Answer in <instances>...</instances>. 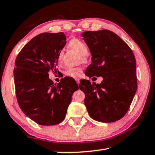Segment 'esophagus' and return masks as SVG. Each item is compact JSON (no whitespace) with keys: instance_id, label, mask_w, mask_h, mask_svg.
I'll return each instance as SVG.
<instances>
[{"instance_id":"1","label":"esophagus","mask_w":155,"mask_h":155,"mask_svg":"<svg viewBox=\"0 0 155 155\" xmlns=\"http://www.w3.org/2000/svg\"><path fill=\"white\" fill-rule=\"evenodd\" d=\"M76 81H77V83L78 85H79V83H80V79H79V78H76Z\"/></svg>"}]
</instances>
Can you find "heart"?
<instances>
[{"label": "heart", "mask_w": 155, "mask_h": 155, "mask_svg": "<svg viewBox=\"0 0 155 155\" xmlns=\"http://www.w3.org/2000/svg\"><path fill=\"white\" fill-rule=\"evenodd\" d=\"M70 46L73 49H74L77 52H79L81 55L85 56L88 52V47L83 41L79 40V39H73L70 42ZM62 52H60L59 54V61H61L62 59ZM82 70L81 68L78 67H72L68 68L65 71V75L67 77L72 78H77L80 76V74Z\"/></svg>", "instance_id": "heart-1"}]
</instances>
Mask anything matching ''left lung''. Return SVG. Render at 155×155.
I'll use <instances>...</instances> for the list:
<instances>
[{
  "mask_svg": "<svg viewBox=\"0 0 155 155\" xmlns=\"http://www.w3.org/2000/svg\"><path fill=\"white\" fill-rule=\"evenodd\" d=\"M81 35L91 55L85 70L90 78L102 77L101 84L81 81L84 103L91 118L114 122L127 114L137 88L136 61L130 47L111 31H85Z\"/></svg>",
  "mask_w": 155,
  "mask_h": 155,
  "instance_id": "obj_1",
  "label": "left lung"
}]
</instances>
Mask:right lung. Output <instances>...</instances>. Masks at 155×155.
I'll list each match as a JSON object with an SVG mask.
<instances>
[{"label":"right lung","instance_id":"obj_1","mask_svg":"<svg viewBox=\"0 0 155 155\" xmlns=\"http://www.w3.org/2000/svg\"><path fill=\"white\" fill-rule=\"evenodd\" d=\"M66 44L64 33H43L31 40L18 54L14 70L18 103L22 112L43 126L64 120L72 96L78 90L76 81L61 78L55 85L48 77L55 69L59 52ZM72 80V79H71Z\"/></svg>","mask_w":155,"mask_h":155}]
</instances>
